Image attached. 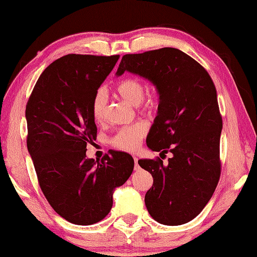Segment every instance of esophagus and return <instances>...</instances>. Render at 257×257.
Wrapping results in <instances>:
<instances>
[{
  "label": "esophagus",
  "instance_id": "esophagus-1",
  "mask_svg": "<svg viewBox=\"0 0 257 257\" xmlns=\"http://www.w3.org/2000/svg\"><path fill=\"white\" fill-rule=\"evenodd\" d=\"M134 164H135V171H138L140 167H139V159L136 157H134Z\"/></svg>",
  "mask_w": 257,
  "mask_h": 257
}]
</instances>
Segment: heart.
<instances>
[{
    "instance_id": "b5f03b06",
    "label": "heart",
    "mask_w": 257,
    "mask_h": 257,
    "mask_svg": "<svg viewBox=\"0 0 257 257\" xmlns=\"http://www.w3.org/2000/svg\"><path fill=\"white\" fill-rule=\"evenodd\" d=\"M115 92L132 105H139L146 112H153L159 105L158 95L149 93L142 102L145 93V84L139 78H125L119 80L115 86ZM106 113V96L103 90H98L91 100V115L96 123H102ZM147 134V125L139 122L133 125L123 126L111 139L113 147L125 152H135L140 147L142 140Z\"/></svg>"
}]
</instances>
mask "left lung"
<instances>
[{"instance_id":"8db88e82","label":"left lung","mask_w":257,"mask_h":257,"mask_svg":"<svg viewBox=\"0 0 257 257\" xmlns=\"http://www.w3.org/2000/svg\"><path fill=\"white\" fill-rule=\"evenodd\" d=\"M129 71L157 86L158 116L147 146L160 158L139 160L153 177L145 203L153 218L181 225L199 215L215 192L220 177L222 115L216 86L201 65L172 47L122 57L117 76Z\"/></svg>"}]
</instances>
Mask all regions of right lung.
<instances>
[{"mask_svg":"<svg viewBox=\"0 0 257 257\" xmlns=\"http://www.w3.org/2000/svg\"><path fill=\"white\" fill-rule=\"evenodd\" d=\"M118 58H59L39 77L26 105L27 148L42 193L58 215L78 225L104 218L113 190L134 170V159L124 152L86 159V145L97 138L91 100Z\"/></svg>","mask_w":257,"mask_h":257,"instance_id":"1","label":"right lung"}]
</instances>
